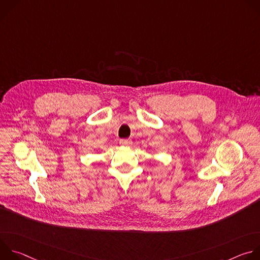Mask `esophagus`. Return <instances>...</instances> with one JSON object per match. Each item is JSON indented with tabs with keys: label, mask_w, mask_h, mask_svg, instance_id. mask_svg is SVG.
Listing matches in <instances>:
<instances>
[{
	"label": "esophagus",
	"mask_w": 260,
	"mask_h": 260,
	"mask_svg": "<svg viewBox=\"0 0 260 260\" xmlns=\"http://www.w3.org/2000/svg\"><path fill=\"white\" fill-rule=\"evenodd\" d=\"M120 145L122 146H129L132 144V140H128V139H121L120 140Z\"/></svg>",
	"instance_id": "34e87169"
}]
</instances>
